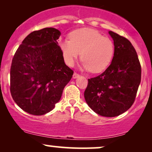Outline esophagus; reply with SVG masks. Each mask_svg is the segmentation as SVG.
<instances>
[{
	"instance_id": "esophagus-1",
	"label": "esophagus",
	"mask_w": 152,
	"mask_h": 152,
	"mask_svg": "<svg viewBox=\"0 0 152 152\" xmlns=\"http://www.w3.org/2000/svg\"><path fill=\"white\" fill-rule=\"evenodd\" d=\"M78 77H79V75L77 73H76V72H74L73 75H72V78L76 79V78H77Z\"/></svg>"
}]
</instances>
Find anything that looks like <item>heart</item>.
<instances>
[{
	"instance_id": "obj_1",
	"label": "heart",
	"mask_w": 152,
	"mask_h": 152,
	"mask_svg": "<svg viewBox=\"0 0 152 152\" xmlns=\"http://www.w3.org/2000/svg\"><path fill=\"white\" fill-rule=\"evenodd\" d=\"M59 47L64 60L71 66L81 53L82 68L99 73L111 63L114 54V44L109 37H103L98 31L91 28L75 30L70 39H61Z\"/></svg>"
}]
</instances>
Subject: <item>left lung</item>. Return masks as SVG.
Masks as SVG:
<instances>
[{
	"label": "left lung",
	"mask_w": 152,
	"mask_h": 152,
	"mask_svg": "<svg viewBox=\"0 0 152 152\" xmlns=\"http://www.w3.org/2000/svg\"><path fill=\"white\" fill-rule=\"evenodd\" d=\"M114 54L104 72L88 79L84 98L89 107L104 117H115L132 107L141 80V66L136 51L127 39L109 31Z\"/></svg>",
	"instance_id": "1"
}]
</instances>
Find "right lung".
Masks as SVG:
<instances>
[{"label":"right lung","instance_id":"1","mask_svg":"<svg viewBox=\"0 0 152 152\" xmlns=\"http://www.w3.org/2000/svg\"><path fill=\"white\" fill-rule=\"evenodd\" d=\"M53 28L34 31L18 47L10 68V92L20 109L42 115L55 108L73 71L65 64Z\"/></svg>","mask_w":152,"mask_h":152}]
</instances>
